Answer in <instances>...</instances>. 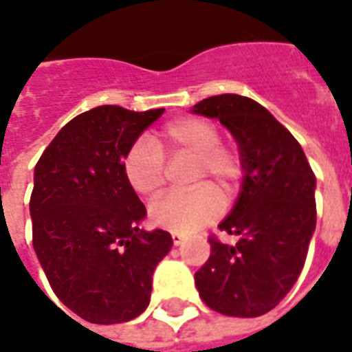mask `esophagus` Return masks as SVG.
Returning a JSON list of instances; mask_svg holds the SVG:
<instances>
[{"mask_svg":"<svg viewBox=\"0 0 352 352\" xmlns=\"http://www.w3.org/2000/svg\"><path fill=\"white\" fill-rule=\"evenodd\" d=\"M171 241H173V244H175V246H181L184 241V236L181 235V233H171Z\"/></svg>","mask_w":352,"mask_h":352,"instance_id":"34e87169","label":"esophagus"}]
</instances>
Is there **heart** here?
<instances>
[{
    "label": "heart",
    "mask_w": 352,
    "mask_h": 352,
    "mask_svg": "<svg viewBox=\"0 0 352 352\" xmlns=\"http://www.w3.org/2000/svg\"><path fill=\"white\" fill-rule=\"evenodd\" d=\"M194 156L190 192H169L153 201L151 220L173 233H194L222 212V197H231L244 175L236 147L220 142V130L203 117H181L156 136V143L140 138L123 156V175L140 196H156L166 184V158Z\"/></svg>",
    "instance_id": "obj_1"
}]
</instances>
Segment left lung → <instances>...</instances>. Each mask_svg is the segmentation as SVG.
I'll use <instances>...</instances> for the list:
<instances>
[{
	"instance_id": "1",
	"label": "left lung",
	"mask_w": 352,
	"mask_h": 352,
	"mask_svg": "<svg viewBox=\"0 0 352 352\" xmlns=\"http://www.w3.org/2000/svg\"><path fill=\"white\" fill-rule=\"evenodd\" d=\"M194 113L216 117L236 140L244 162L241 196L210 235V256L196 272L201 300L229 317L276 308L300 276L315 231V175L300 143L261 104L241 95L209 96Z\"/></svg>"
}]
</instances>
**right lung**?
Listing matches in <instances>:
<instances>
[{"mask_svg": "<svg viewBox=\"0 0 352 352\" xmlns=\"http://www.w3.org/2000/svg\"><path fill=\"white\" fill-rule=\"evenodd\" d=\"M162 113L83 111L35 166L33 248L57 298L83 321L116 324L145 311L153 272L171 250L168 231L140 229L147 210L123 175L124 153Z\"/></svg>", "mask_w": 352, "mask_h": 352, "instance_id": "1", "label": "right lung"}]
</instances>
